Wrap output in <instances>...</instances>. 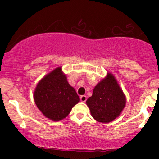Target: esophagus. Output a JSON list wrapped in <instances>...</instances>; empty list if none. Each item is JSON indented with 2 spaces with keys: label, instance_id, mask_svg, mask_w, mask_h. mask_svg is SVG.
Wrapping results in <instances>:
<instances>
[{
  "label": "esophagus",
  "instance_id": "1",
  "mask_svg": "<svg viewBox=\"0 0 159 159\" xmlns=\"http://www.w3.org/2000/svg\"><path fill=\"white\" fill-rule=\"evenodd\" d=\"M80 99H81V102H86V100H87V96H86L85 95H83V96H80Z\"/></svg>",
  "mask_w": 159,
  "mask_h": 159
}]
</instances>
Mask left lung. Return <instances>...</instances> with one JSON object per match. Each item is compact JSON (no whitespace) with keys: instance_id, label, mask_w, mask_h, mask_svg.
Wrapping results in <instances>:
<instances>
[{"instance_id":"left-lung-1","label":"left lung","mask_w":159,"mask_h":159,"mask_svg":"<svg viewBox=\"0 0 159 159\" xmlns=\"http://www.w3.org/2000/svg\"><path fill=\"white\" fill-rule=\"evenodd\" d=\"M86 102L93 117L106 123L119 116L125 105V97L113 75L108 73L95 87Z\"/></svg>"}]
</instances>
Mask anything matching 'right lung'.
<instances>
[{"label":"right lung","mask_w":159,"mask_h":159,"mask_svg":"<svg viewBox=\"0 0 159 159\" xmlns=\"http://www.w3.org/2000/svg\"><path fill=\"white\" fill-rule=\"evenodd\" d=\"M34 101L47 118L59 121L68 116L80 98L69 85L61 67H58L38 83L34 91Z\"/></svg>","instance_id":"add662e5"}]
</instances>
